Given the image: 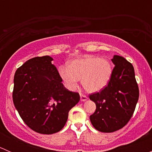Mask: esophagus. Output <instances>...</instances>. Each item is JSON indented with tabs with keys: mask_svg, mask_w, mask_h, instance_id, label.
<instances>
[{
	"mask_svg": "<svg viewBox=\"0 0 152 152\" xmlns=\"http://www.w3.org/2000/svg\"><path fill=\"white\" fill-rule=\"evenodd\" d=\"M80 97H81V101H82V102H85V101H87V99H88L87 96L83 94H80Z\"/></svg>",
	"mask_w": 152,
	"mask_h": 152,
	"instance_id": "34e87169",
	"label": "esophagus"
}]
</instances>
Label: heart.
<instances>
[{
	"label": "heart",
	"mask_w": 152,
	"mask_h": 152,
	"mask_svg": "<svg viewBox=\"0 0 152 152\" xmlns=\"http://www.w3.org/2000/svg\"><path fill=\"white\" fill-rule=\"evenodd\" d=\"M112 64L107 59L87 56L73 59L67 63V68L59 67L60 77L70 90H75L79 79L86 91L96 93L103 90L113 76Z\"/></svg>",
	"instance_id": "heart-1"
}]
</instances>
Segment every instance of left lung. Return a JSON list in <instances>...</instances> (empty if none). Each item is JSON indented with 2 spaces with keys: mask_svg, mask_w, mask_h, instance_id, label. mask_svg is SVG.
<instances>
[{
  "mask_svg": "<svg viewBox=\"0 0 152 152\" xmlns=\"http://www.w3.org/2000/svg\"><path fill=\"white\" fill-rule=\"evenodd\" d=\"M113 76L108 85L90 95L96 103L90 116L92 125L102 132H113L123 128L130 120L139 98V88L132 65L123 56L115 55Z\"/></svg>",
  "mask_w": 152,
  "mask_h": 152,
  "instance_id": "8db88e82",
  "label": "left lung"
}]
</instances>
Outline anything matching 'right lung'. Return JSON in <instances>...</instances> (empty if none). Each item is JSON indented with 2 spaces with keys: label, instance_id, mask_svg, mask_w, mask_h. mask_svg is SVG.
<instances>
[{
  "label": "right lung",
  "instance_id": "1",
  "mask_svg": "<svg viewBox=\"0 0 152 152\" xmlns=\"http://www.w3.org/2000/svg\"><path fill=\"white\" fill-rule=\"evenodd\" d=\"M52 61L49 56L28 59L14 77L15 108L29 128L45 134L60 131L70 110L80 100L79 93L64 87Z\"/></svg>",
  "mask_w": 152,
  "mask_h": 152
}]
</instances>
